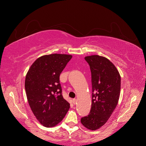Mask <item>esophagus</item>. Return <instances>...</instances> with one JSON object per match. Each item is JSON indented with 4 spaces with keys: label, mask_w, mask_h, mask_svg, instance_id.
I'll use <instances>...</instances> for the list:
<instances>
[{
    "label": "esophagus",
    "mask_w": 146,
    "mask_h": 146,
    "mask_svg": "<svg viewBox=\"0 0 146 146\" xmlns=\"http://www.w3.org/2000/svg\"><path fill=\"white\" fill-rule=\"evenodd\" d=\"M72 103L75 105V104H76V103H77V100L76 99H72Z\"/></svg>",
    "instance_id": "1"
}]
</instances>
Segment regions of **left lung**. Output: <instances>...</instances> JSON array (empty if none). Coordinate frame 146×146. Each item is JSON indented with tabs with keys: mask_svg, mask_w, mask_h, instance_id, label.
Masks as SVG:
<instances>
[{
	"mask_svg": "<svg viewBox=\"0 0 146 146\" xmlns=\"http://www.w3.org/2000/svg\"><path fill=\"white\" fill-rule=\"evenodd\" d=\"M90 66L92 104L90 113L81 119L84 127L98 130L107 122L116 108L121 92V76L117 68L104 56L85 57Z\"/></svg>",
	"mask_w": 146,
	"mask_h": 146,
	"instance_id": "left-lung-1",
	"label": "left lung"
}]
</instances>
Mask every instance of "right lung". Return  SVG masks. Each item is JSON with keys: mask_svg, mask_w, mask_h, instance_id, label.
Masks as SVG:
<instances>
[{"mask_svg": "<svg viewBox=\"0 0 146 146\" xmlns=\"http://www.w3.org/2000/svg\"><path fill=\"white\" fill-rule=\"evenodd\" d=\"M72 57L58 54L43 55L35 61L26 75L29 104L37 120L46 127L56 126L70 108L61 93L60 76Z\"/></svg>", "mask_w": 146, "mask_h": 146, "instance_id": "1", "label": "right lung"}]
</instances>
